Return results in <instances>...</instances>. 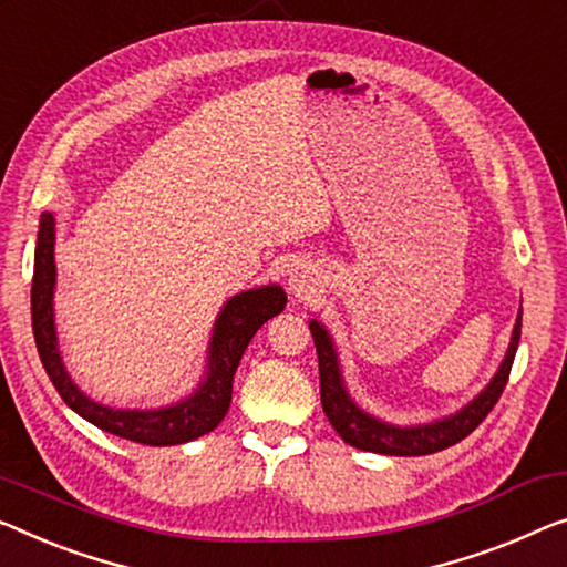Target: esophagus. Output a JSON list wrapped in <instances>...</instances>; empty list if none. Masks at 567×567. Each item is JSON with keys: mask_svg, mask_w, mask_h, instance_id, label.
<instances>
[{"mask_svg": "<svg viewBox=\"0 0 567 567\" xmlns=\"http://www.w3.org/2000/svg\"><path fill=\"white\" fill-rule=\"evenodd\" d=\"M287 285H290V290L295 295H308L318 287V275L316 269H310L308 265H298L290 272V280H287Z\"/></svg>", "mask_w": 567, "mask_h": 567, "instance_id": "obj_1", "label": "esophagus"}]
</instances>
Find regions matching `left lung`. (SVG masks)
Returning a JSON list of instances; mask_svg holds the SVG:
<instances>
[{
	"mask_svg": "<svg viewBox=\"0 0 567 567\" xmlns=\"http://www.w3.org/2000/svg\"><path fill=\"white\" fill-rule=\"evenodd\" d=\"M310 333L316 341L318 351V369H320V402H323V412L336 433L343 437L346 443L359 447V451L369 453H382V455H427L445 451L455 443H461L463 437L471 435L481 422L486 420L488 412L494 410V404L499 402L506 382H509V371L514 364V353L519 346L522 333V310L517 316L512 331V343L506 349V357L502 361L499 371H496L492 382L476 400H471L466 408L455 412L451 417L427 422V425H410L400 427L392 422L377 420L359 408L351 400L349 390H346L341 364H338L336 349L331 336L318 320H310Z\"/></svg>",
	"mask_w": 567,
	"mask_h": 567,
	"instance_id": "8db88e82",
	"label": "left lung"
}]
</instances>
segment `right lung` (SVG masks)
<instances>
[{
    "label": "right lung",
    "instance_id": "add662e5",
    "mask_svg": "<svg viewBox=\"0 0 567 567\" xmlns=\"http://www.w3.org/2000/svg\"><path fill=\"white\" fill-rule=\"evenodd\" d=\"M55 218L50 210L40 216L35 275H32V333L50 382L68 408L106 433L142 445H181L206 435L224 420L231 404L236 367L261 326L285 310L287 295L280 285H265L239 292L218 312L208 343L206 377L185 400L159 410H114L83 394L63 367L58 351L53 290H55Z\"/></svg>",
    "mask_w": 567,
    "mask_h": 567
}]
</instances>
